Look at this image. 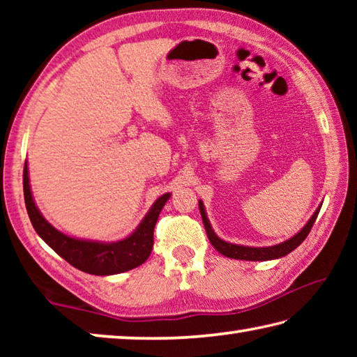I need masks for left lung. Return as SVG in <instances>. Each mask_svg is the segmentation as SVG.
Returning <instances> with one entry per match:
<instances>
[{"mask_svg":"<svg viewBox=\"0 0 357 357\" xmlns=\"http://www.w3.org/2000/svg\"><path fill=\"white\" fill-rule=\"evenodd\" d=\"M198 208H200V214H202V219L204 223V229H206V234L209 238V243L214 245V249L217 252L228 258H234V259H245V261H268V259H277V258L288 255L289 252H293L296 247H299L302 243H304V239L309 236L313 223H315V220H317V215L319 213V209H321V204L317 208V211L313 213L309 222H307L305 225L302 227L293 238L283 241V243H280V244L269 245V247H249V245L227 243V241H223L217 236L213 227H211L209 219L206 215V209H204V204L202 200H198Z\"/></svg>","mask_w":357,"mask_h":357,"instance_id":"1","label":"left lung"}]
</instances>
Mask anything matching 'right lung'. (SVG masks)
<instances>
[{"instance_id":"obj_1","label":"right lung","mask_w":357,"mask_h":357,"mask_svg":"<svg viewBox=\"0 0 357 357\" xmlns=\"http://www.w3.org/2000/svg\"><path fill=\"white\" fill-rule=\"evenodd\" d=\"M23 193H25L29 220L36 233L69 264L93 275L121 274L146 261L153 250L155 222L159 219L162 208L172 197V193L167 192L157 198L146 215L143 217L140 225L128 238L116 243H100V241L68 236L42 215L39 208L36 206L31 185H29L28 162H25V168H23Z\"/></svg>"}]
</instances>
